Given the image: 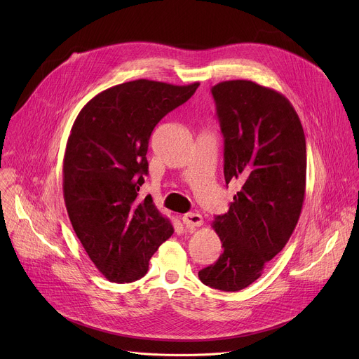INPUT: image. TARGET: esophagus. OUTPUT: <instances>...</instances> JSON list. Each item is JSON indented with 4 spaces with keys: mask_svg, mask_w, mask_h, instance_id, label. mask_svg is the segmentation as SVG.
<instances>
[{
    "mask_svg": "<svg viewBox=\"0 0 359 359\" xmlns=\"http://www.w3.org/2000/svg\"><path fill=\"white\" fill-rule=\"evenodd\" d=\"M182 220H183V224L186 227H200L203 224V219L197 213H186L182 217Z\"/></svg>",
    "mask_w": 359,
    "mask_h": 359,
    "instance_id": "obj_1",
    "label": "esophagus"
}]
</instances>
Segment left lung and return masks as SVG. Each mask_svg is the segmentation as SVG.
<instances>
[{"label":"left lung","mask_w":359,"mask_h":359,"mask_svg":"<svg viewBox=\"0 0 359 359\" xmlns=\"http://www.w3.org/2000/svg\"><path fill=\"white\" fill-rule=\"evenodd\" d=\"M224 137V180L238 191L216 216L219 260L198 271L203 284L238 291L257 280L290 240L304 203L306 146L299 118L280 92L252 81L212 88Z\"/></svg>","instance_id":"1"}]
</instances>
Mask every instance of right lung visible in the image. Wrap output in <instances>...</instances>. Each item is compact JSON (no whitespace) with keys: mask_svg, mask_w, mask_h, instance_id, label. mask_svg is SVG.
<instances>
[{"mask_svg":"<svg viewBox=\"0 0 359 359\" xmlns=\"http://www.w3.org/2000/svg\"><path fill=\"white\" fill-rule=\"evenodd\" d=\"M198 82L136 79L97 93L76 116L64 156V198L72 227L96 269L132 283L173 234L150 196L139 200L155 126L183 105Z\"/></svg>","mask_w":359,"mask_h":359,"instance_id":"right-lung-1","label":"right lung"}]
</instances>
